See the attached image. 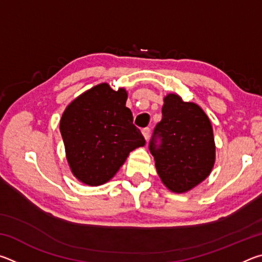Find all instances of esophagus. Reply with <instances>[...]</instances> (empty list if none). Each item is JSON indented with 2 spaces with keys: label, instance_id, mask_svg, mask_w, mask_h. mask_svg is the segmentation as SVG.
I'll list each match as a JSON object with an SVG mask.
<instances>
[{
  "label": "esophagus",
  "instance_id": "obj_1",
  "mask_svg": "<svg viewBox=\"0 0 262 262\" xmlns=\"http://www.w3.org/2000/svg\"><path fill=\"white\" fill-rule=\"evenodd\" d=\"M142 135H143L145 141H148L150 136V128H144V129L142 130Z\"/></svg>",
  "mask_w": 262,
  "mask_h": 262
}]
</instances>
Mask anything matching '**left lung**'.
<instances>
[{"label":"left lung","instance_id":"left-lung-1","mask_svg":"<svg viewBox=\"0 0 262 262\" xmlns=\"http://www.w3.org/2000/svg\"><path fill=\"white\" fill-rule=\"evenodd\" d=\"M163 118L155 128L150 152L162 183L173 193L201 184L214 167L216 145L209 118L200 106L177 94L164 97ZM162 143L156 145V137Z\"/></svg>","mask_w":262,"mask_h":262}]
</instances>
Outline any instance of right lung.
<instances>
[{"label":"right lung","instance_id":"1","mask_svg":"<svg viewBox=\"0 0 262 262\" xmlns=\"http://www.w3.org/2000/svg\"><path fill=\"white\" fill-rule=\"evenodd\" d=\"M126 89L107 83L89 89L67 107L60 120L66 158L75 178L88 186L107 183L130 151L145 144L126 107Z\"/></svg>","mask_w":262,"mask_h":262}]
</instances>
